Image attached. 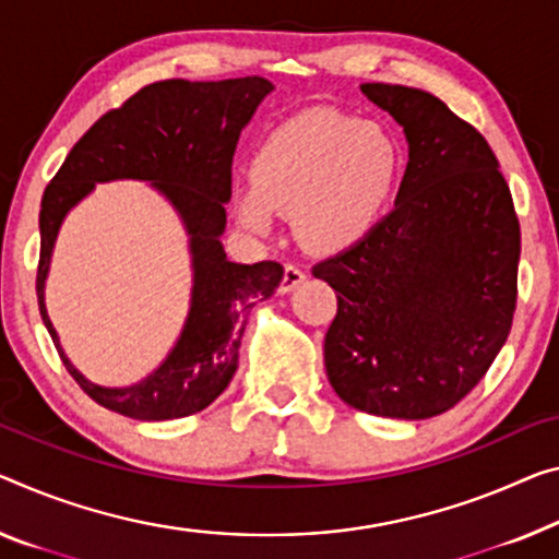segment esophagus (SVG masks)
<instances>
[{
	"label": "esophagus",
	"mask_w": 559,
	"mask_h": 559,
	"mask_svg": "<svg viewBox=\"0 0 559 559\" xmlns=\"http://www.w3.org/2000/svg\"><path fill=\"white\" fill-rule=\"evenodd\" d=\"M302 282H305V272L295 267V264H285V274H282V282H280V292L282 295H287V292L297 289Z\"/></svg>",
	"instance_id": "34e87169"
}]
</instances>
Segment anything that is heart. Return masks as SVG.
Here are the masks:
<instances>
[{"mask_svg":"<svg viewBox=\"0 0 559 559\" xmlns=\"http://www.w3.org/2000/svg\"><path fill=\"white\" fill-rule=\"evenodd\" d=\"M405 157L388 127L337 111H305L272 130L252 157V182L231 207L239 225L267 235L277 214L295 217L314 252H342L380 225Z\"/></svg>","mask_w":559,"mask_h":559,"instance_id":"heart-1","label":"heart"}]
</instances>
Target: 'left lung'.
Instances as JSON below:
<instances>
[{
	"mask_svg": "<svg viewBox=\"0 0 559 559\" xmlns=\"http://www.w3.org/2000/svg\"><path fill=\"white\" fill-rule=\"evenodd\" d=\"M359 90L402 127L409 162L388 217L312 267L337 292L324 367L349 407L427 419L457 405L508 342L520 222L495 152L442 99Z\"/></svg>",
	"mask_w": 559,
	"mask_h": 559,
	"instance_id": "left-lung-1",
	"label": "left lung"
}]
</instances>
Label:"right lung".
<instances>
[{"instance_id":"add662e5","label":"right lung","mask_w":559,"mask_h":559,"mask_svg":"<svg viewBox=\"0 0 559 559\" xmlns=\"http://www.w3.org/2000/svg\"><path fill=\"white\" fill-rule=\"evenodd\" d=\"M274 90L264 76L222 82L165 80L107 111L67 154L39 210V314L76 384L119 415L162 423L210 407L237 372L247 312L274 295L282 264L227 260L222 231L231 197V157L239 132ZM150 181L173 204L191 237L193 297L186 328L159 368L134 385L102 389L63 355L44 305L50 252L61 222L99 181Z\"/></svg>"}]
</instances>
